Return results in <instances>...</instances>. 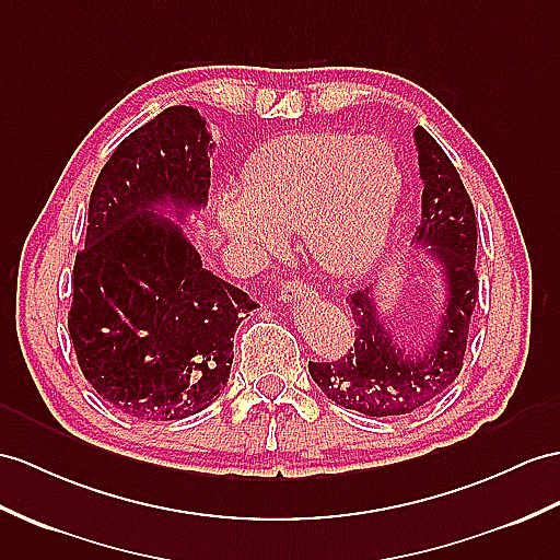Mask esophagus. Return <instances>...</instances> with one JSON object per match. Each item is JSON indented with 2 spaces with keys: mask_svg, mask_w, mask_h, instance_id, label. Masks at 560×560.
<instances>
[{
  "mask_svg": "<svg viewBox=\"0 0 560 560\" xmlns=\"http://www.w3.org/2000/svg\"><path fill=\"white\" fill-rule=\"evenodd\" d=\"M308 296H313V290L308 288V284L299 282V280H288L280 292V299L284 304H299L302 299H308Z\"/></svg>",
  "mask_w": 560,
  "mask_h": 560,
  "instance_id": "1",
  "label": "esophagus"
}]
</instances>
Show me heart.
<instances>
[{"mask_svg":"<svg viewBox=\"0 0 560 560\" xmlns=\"http://www.w3.org/2000/svg\"><path fill=\"white\" fill-rule=\"evenodd\" d=\"M401 185L397 154L385 140L284 135L247 161L240 199H221L218 221L256 256L278 254L280 233H302L313 264L347 276L385 247Z\"/></svg>","mask_w":560,"mask_h":560,"instance_id":"b5f03b06","label":"heart"}]
</instances>
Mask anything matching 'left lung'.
<instances>
[{
	"instance_id": "left-lung-1",
	"label": "left lung",
	"mask_w": 560,
	"mask_h": 560,
	"mask_svg": "<svg viewBox=\"0 0 560 560\" xmlns=\"http://www.w3.org/2000/svg\"><path fill=\"white\" fill-rule=\"evenodd\" d=\"M413 140L422 180L413 244L440 264L446 290L438 332L425 351H408L385 323L371 284L347 296L357 323L351 349L332 363L308 361L313 383L327 399L373 418L413 413L452 387L466 357L477 302L472 201L438 140L422 126L413 130Z\"/></svg>"
}]
</instances>
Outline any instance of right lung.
<instances>
[{
  "label": "right lung",
  "instance_id": "add662e5",
  "mask_svg": "<svg viewBox=\"0 0 560 560\" xmlns=\"http://www.w3.org/2000/svg\"><path fill=\"white\" fill-rule=\"evenodd\" d=\"M213 147L197 108L171 106L116 147L90 195L68 332L88 383L140 420H180L221 397L235 330L256 308L174 223L207 207Z\"/></svg>",
  "mask_w": 560,
  "mask_h": 560
}]
</instances>
